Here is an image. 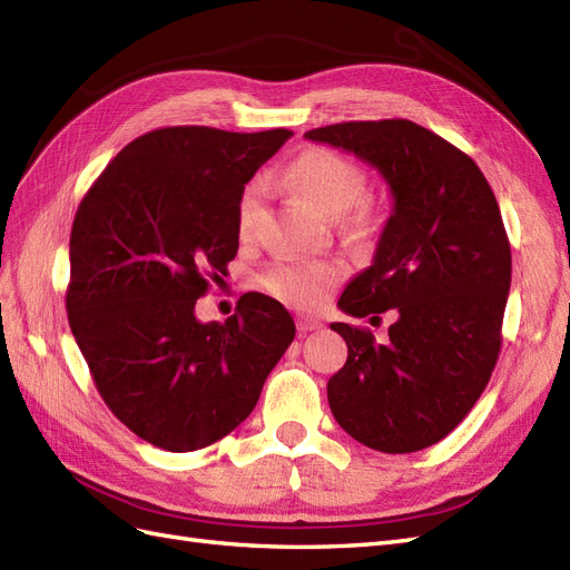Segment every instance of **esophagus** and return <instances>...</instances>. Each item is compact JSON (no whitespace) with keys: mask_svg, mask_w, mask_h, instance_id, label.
Segmentation results:
<instances>
[{"mask_svg":"<svg viewBox=\"0 0 570 570\" xmlns=\"http://www.w3.org/2000/svg\"><path fill=\"white\" fill-rule=\"evenodd\" d=\"M296 327H298V332H301V334H308V332H315V330L323 327V323H320V320H315V317H305V315H301V317L296 320Z\"/></svg>","mask_w":570,"mask_h":570,"instance_id":"esophagus-1","label":"esophagus"}]
</instances>
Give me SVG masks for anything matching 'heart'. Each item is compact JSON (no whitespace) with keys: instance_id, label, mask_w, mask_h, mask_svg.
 <instances>
[{"instance_id":"1","label":"heart","mask_w":570,"mask_h":570,"mask_svg":"<svg viewBox=\"0 0 570 570\" xmlns=\"http://www.w3.org/2000/svg\"><path fill=\"white\" fill-rule=\"evenodd\" d=\"M284 178L291 189L311 202L313 207L325 216H342L352 206L346 216V226L354 230L371 228V212L361 207L358 197L366 189L363 170L346 156L313 146L301 151L284 170ZM259 212V187L250 185L238 202V233L240 238H250L255 228V218ZM346 276V265L342 259H305V262H282L262 274V288L269 296L301 311H313L323 305L334 288Z\"/></svg>"}]
</instances>
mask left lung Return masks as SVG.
Segmentation results:
<instances>
[{
  "label": "left lung",
  "mask_w": 570,
  "mask_h": 570,
  "mask_svg": "<svg viewBox=\"0 0 570 570\" xmlns=\"http://www.w3.org/2000/svg\"><path fill=\"white\" fill-rule=\"evenodd\" d=\"M305 139L352 151L383 173L395 207L373 265L344 288L354 317L397 311L387 342L334 323L348 356L327 383L330 410L358 443L424 450L470 414L501 352L510 243L474 160L412 120L317 127Z\"/></svg>",
  "instance_id": "obj_1"
}]
</instances>
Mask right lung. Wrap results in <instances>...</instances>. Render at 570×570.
<instances>
[{
	"mask_svg": "<svg viewBox=\"0 0 570 570\" xmlns=\"http://www.w3.org/2000/svg\"><path fill=\"white\" fill-rule=\"evenodd\" d=\"M294 135L183 125L129 141L83 195L67 315L108 410L146 443L189 452L247 419L294 342L279 301L243 294L226 323L195 303L238 253V202Z\"/></svg>",
	"mask_w": 570,
	"mask_h": 570,
	"instance_id": "1",
	"label": "right lung"
}]
</instances>
